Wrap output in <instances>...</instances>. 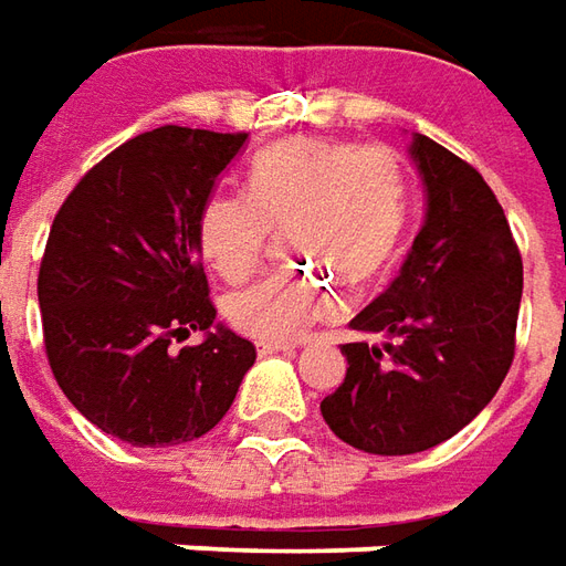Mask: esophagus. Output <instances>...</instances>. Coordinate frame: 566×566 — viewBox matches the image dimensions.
Here are the masks:
<instances>
[{
  "label": "esophagus",
  "instance_id": "obj_1",
  "mask_svg": "<svg viewBox=\"0 0 566 566\" xmlns=\"http://www.w3.org/2000/svg\"><path fill=\"white\" fill-rule=\"evenodd\" d=\"M255 350H259L261 357H271V354H280V350H295V345L292 342H255Z\"/></svg>",
  "mask_w": 566,
  "mask_h": 566
}]
</instances>
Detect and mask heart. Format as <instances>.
Listing matches in <instances>:
<instances>
[{
    "label": "heart",
    "mask_w": 566,
    "mask_h": 566,
    "mask_svg": "<svg viewBox=\"0 0 566 566\" xmlns=\"http://www.w3.org/2000/svg\"><path fill=\"white\" fill-rule=\"evenodd\" d=\"M409 181L403 163L385 144L286 138L255 154L245 193L216 190L197 216L202 259L224 280H243L283 231L292 259L321 268L274 271L224 298L233 329L264 342H290L342 307L333 274L366 283L395 259L407 231Z\"/></svg>",
    "instance_id": "heart-1"
}]
</instances>
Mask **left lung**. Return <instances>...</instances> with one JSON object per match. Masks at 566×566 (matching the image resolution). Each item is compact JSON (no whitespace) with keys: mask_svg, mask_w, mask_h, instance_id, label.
Segmentation results:
<instances>
[{"mask_svg":"<svg viewBox=\"0 0 566 566\" xmlns=\"http://www.w3.org/2000/svg\"><path fill=\"white\" fill-rule=\"evenodd\" d=\"M424 221L391 286L350 321L345 381L323 397L335 438L376 455L431 450L493 400L514 360L524 264L481 171L416 135ZM366 334L386 342L373 346Z\"/></svg>","mask_w":566,"mask_h":566,"instance_id":"obj_1","label":"left lung"}]
</instances>
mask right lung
Listing matches in <instances>:
<instances>
[{
	"label": "right lung",
	"instance_id": "obj_1",
	"mask_svg": "<svg viewBox=\"0 0 566 566\" xmlns=\"http://www.w3.org/2000/svg\"><path fill=\"white\" fill-rule=\"evenodd\" d=\"M245 132L159 126L119 144L70 190L39 264L54 379L104 434L175 447L231 409L255 345L216 323L197 216ZM200 328V346L175 340Z\"/></svg>",
	"mask_w": 566,
	"mask_h": 566
}]
</instances>
